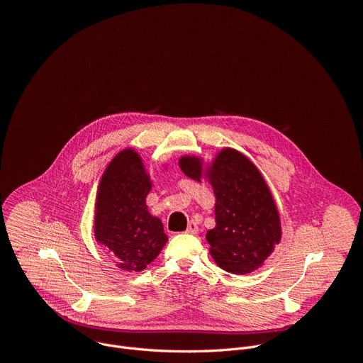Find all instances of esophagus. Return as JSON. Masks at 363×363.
Wrapping results in <instances>:
<instances>
[{"label":"esophagus","mask_w":363,"mask_h":363,"mask_svg":"<svg viewBox=\"0 0 363 363\" xmlns=\"http://www.w3.org/2000/svg\"><path fill=\"white\" fill-rule=\"evenodd\" d=\"M186 232H188V233H196V232H198V225H196L195 220H191V222L188 223Z\"/></svg>","instance_id":"esophagus-1"}]
</instances>
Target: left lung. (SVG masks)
<instances>
[{
  "label": "left lung",
  "instance_id": "left-lung-1",
  "mask_svg": "<svg viewBox=\"0 0 363 363\" xmlns=\"http://www.w3.org/2000/svg\"><path fill=\"white\" fill-rule=\"evenodd\" d=\"M182 172L201 181L198 158L185 157ZM216 196V226L206 233L211 255L219 268L238 274L258 269L281 239L279 215L258 168L233 150L219 152L209 169Z\"/></svg>",
  "mask_w": 363,
  "mask_h": 363
}]
</instances>
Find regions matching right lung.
<instances>
[{
    "mask_svg": "<svg viewBox=\"0 0 363 363\" xmlns=\"http://www.w3.org/2000/svg\"><path fill=\"white\" fill-rule=\"evenodd\" d=\"M151 182L133 150L121 151L106 167L98 188L95 238L121 269H145L167 244L162 222L148 212Z\"/></svg>",
    "mask_w": 363,
    "mask_h": 363,
    "instance_id": "1",
    "label": "right lung"
}]
</instances>
